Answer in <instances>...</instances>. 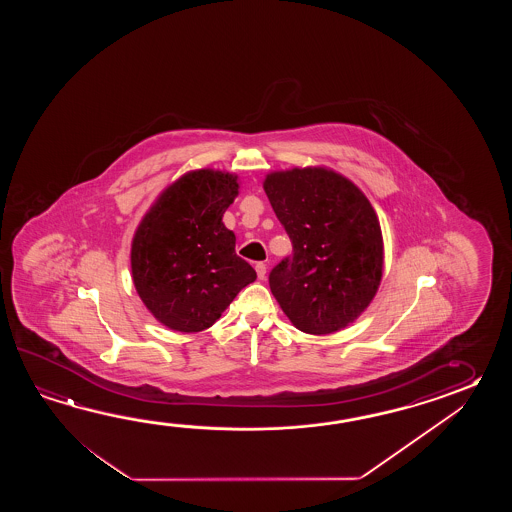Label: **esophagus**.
<instances>
[{
    "label": "esophagus",
    "mask_w": 512,
    "mask_h": 512,
    "mask_svg": "<svg viewBox=\"0 0 512 512\" xmlns=\"http://www.w3.org/2000/svg\"><path fill=\"white\" fill-rule=\"evenodd\" d=\"M256 272H258V278L263 280L265 278V274H267V265L265 263H256Z\"/></svg>",
    "instance_id": "obj_1"
}]
</instances>
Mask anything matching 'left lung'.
<instances>
[{
  "label": "left lung",
  "mask_w": 512,
  "mask_h": 512,
  "mask_svg": "<svg viewBox=\"0 0 512 512\" xmlns=\"http://www.w3.org/2000/svg\"><path fill=\"white\" fill-rule=\"evenodd\" d=\"M293 243L269 285L293 326L329 335L355 322L381 285V225L368 197L322 166L272 172L263 181Z\"/></svg>",
  "instance_id": "obj_1"
}]
</instances>
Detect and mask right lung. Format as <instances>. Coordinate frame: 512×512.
Instances as JSON below:
<instances>
[{
	"mask_svg": "<svg viewBox=\"0 0 512 512\" xmlns=\"http://www.w3.org/2000/svg\"><path fill=\"white\" fill-rule=\"evenodd\" d=\"M238 175L194 170L164 188L131 241V274L142 302L163 326L197 333L212 326L256 271L236 254L223 225Z\"/></svg>",
	"mask_w": 512,
	"mask_h": 512,
	"instance_id": "right-lung-1",
	"label": "right lung"
}]
</instances>
